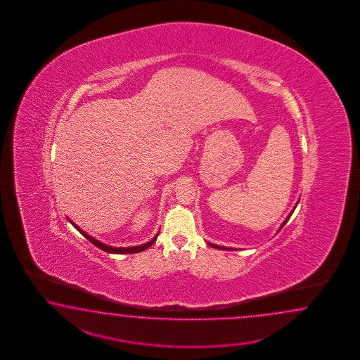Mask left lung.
Returning <instances> with one entry per match:
<instances>
[{"instance_id":"8db88e82","label":"left lung","mask_w":360,"mask_h":360,"mask_svg":"<svg viewBox=\"0 0 360 360\" xmlns=\"http://www.w3.org/2000/svg\"><path fill=\"white\" fill-rule=\"evenodd\" d=\"M293 211H295V208H293V210H292L291 214H288V217H287V219H285V220H284L283 224H282V225H281V228H279V230L282 229V228H283L284 225H285V222H287V221H288V220H290V217H291V214H292V212H293ZM279 230H278V231H279ZM208 245H211V247H214V248H217V250H225V251H231V250H234V248H229V247H221V245H212V243H208Z\"/></svg>"}]
</instances>
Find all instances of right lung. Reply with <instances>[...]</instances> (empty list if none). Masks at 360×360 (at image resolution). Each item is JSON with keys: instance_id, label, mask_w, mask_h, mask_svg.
I'll return each instance as SVG.
<instances>
[{"instance_id": "right-lung-1", "label": "right lung", "mask_w": 360, "mask_h": 360, "mask_svg": "<svg viewBox=\"0 0 360 360\" xmlns=\"http://www.w3.org/2000/svg\"><path fill=\"white\" fill-rule=\"evenodd\" d=\"M69 220V219H68ZM69 222L76 228L82 236H84L86 239H89L90 242H91L92 245H96V247H99L100 250H103V251H105V252L109 253H138L141 252V251H144V250H146L148 247H150V245H153L154 242L157 240V237H158V234L155 236V237L150 240V242H146V243H144V245H134V247H110V245H104V243H101V242H99V240H96L95 238H92L91 236H89L86 231H84V230L81 229L79 226H77L75 222L72 221V220H69Z\"/></svg>"}]
</instances>
